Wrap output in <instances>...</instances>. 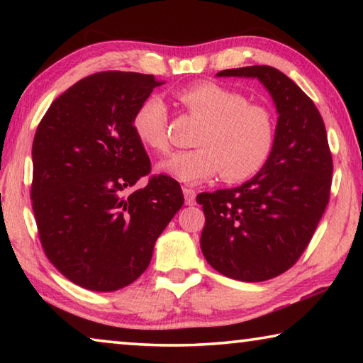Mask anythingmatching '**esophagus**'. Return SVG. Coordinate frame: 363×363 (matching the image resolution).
Instances as JSON below:
<instances>
[{"label":"esophagus","instance_id":"esophagus-1","mask_svg":"<svg viewBox=\"0 0 363 363\" xmlns=\"http://www.w3.org/2000/svg\"><path fill=\"white\" fill-rule=\"evenodd\" d=\"M182 192H184V199H186V205H195V196H196L195 190L190 187H184Z\"/></svg>","mask_w":363,"mask_h":363}]
</instances>
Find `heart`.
I'll list each match as a JSON object with an SVG mask.
<instances>
[{"label": "heart", "instance_id": "heart-1", "mask_svg": "<svg viewBox=\"0 0 363 363\" xmlns=\"http://www.w3.org/2000/svg\"><path fill=\"white\" fill-rule=\"evenodd\" d=\"M184 110L203 123L195 136L199 149L177 153L158 169L186 184H200L220 174L242 182L266 167L274 150L277 121L267 106L248 102L235 89L201 82L176 94ZM139 143L157 153H168V107L160 97L140 102L133 116Z\"/></svg>", "mask_w": 363, "mask_h": 363}]
</instances>
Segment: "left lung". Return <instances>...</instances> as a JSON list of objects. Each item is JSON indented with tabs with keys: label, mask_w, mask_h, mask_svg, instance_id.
<instances>
[{
	"label": "left lung",
	"mask_w": 363,
	"mask_h": 363,
	"mask_svg": "<svg viewBox=\"0 0 363 363\" xmlns=\"http://www.w3.org/2000/svg\"><path fill=\"white\" fill-rule=\"evenodd\" d=\"M218 77L257 78L277 108L274 150L240 187L199 194L205 259L225 277L264 281L290 269L309 245L330 200L333 158L315 104L285 73L251 65Z\"/></svg>",
	"instance_id": "1"
}]
</instances>
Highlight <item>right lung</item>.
I'll use <instances>...</instances> for the list:
<instances>
[{"label":"right lung","instance_id":"add662e5","mask_svg":"<svg viewBox=\"0 0 363 363\" xmlns=\"http://www.w3.org/2000/svg\"><path fill=\"white\" fill-rule=\"evenodd\" d=\"M153 75L101 72L51 104L36 128L32 201L41 247L64 277L93 291L128 286L184 205L179 182L150 176L133 116Z\"/></svg>","mask_w":363,"mask_h":363}]
</instances>
